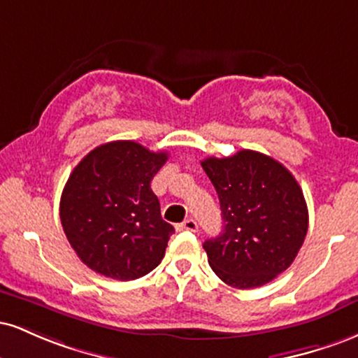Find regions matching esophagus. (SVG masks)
<instances>
[{
	"mask_svg": "<svg viewBox=\"0 0 358 358\" xmlns=\"http://www.w3.org/2000/svg\"><path fill=\"white\" fill-rule=\"evenodd\" d=\"M196 229H199V225H196V222L193 219H187L183 220L182 224L176 225V231H188V232H196Z\"/></svg>",
	"mask_w": 358,
	"mask_h": 358,
	"instance_id": "1",
	"label": "esophagus"
}]
</instances>
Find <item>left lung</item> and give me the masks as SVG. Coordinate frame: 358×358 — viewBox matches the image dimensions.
<instances>
[{
	"label": "left lung",
	"instance_id": "8db88e82",
	"mask_svg": "<svg viewBox=\"0 0 358 358\" xmlns=\"http://www.w3.org/2000/svg\"><path fill=\"white\" fill-rule=\"evenodd\" d=\"M220 200L224 231L205 241L208 264L225 285L250 289L273 281L298 256L308 207L294 176L268 155L242 150L202 162Z\"/></svg>",
	"mask_w": 358,
	"mask_h": 358
}]
</instances>
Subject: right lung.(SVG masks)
<instances>
[{
    "label": "right lung",
    "mask_w": 358,
    "mask_h": 358,
    "mask_svg": "<svg viewBox=\"0 0 358 358\" xmlns=\"http://www.w3.org/2000/svg\"><path fill=\"white\" fill-rule=\"evenodd\" d=\"M168 159L136 141L97 146L73 168L60 199V220L87 268L131 281L165 257L173 225L162 219L151 180Z\"/></svg>",
    "instance_id": "obj_1"
}]
</instances>
